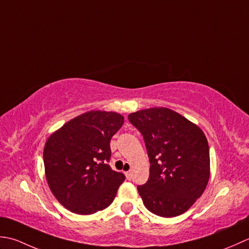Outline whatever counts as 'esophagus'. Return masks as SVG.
Masks as SVG:
<instances>
[{
  "instance_id": "34e87169",
  "label": "esophagus",
  "mask_w": 249,
  "mask_h": 249,
  "mask_svg": "<svg viewBox=\"0 0 249 249\" xmlns=\"http://www.w3.org/2000/svg\"><path fill=\"white\" fill-rule=\"evenodd\" d=\"M125 177H126V178H128V179H131V176H132V174H131V171H128V172H125Z\"/></svg>"
}]
</instances>
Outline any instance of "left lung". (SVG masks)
I'll return each mask as SVG.
<instances>
[{
	"mask_svg": "<svg viewBox=\"0 0 249 249\" xmlns=\"http://www.w3.org/2000/svg\"><path fill=\"white\" fill-rule=\"evenodd\" d=\"M129 121L145 141L149 178L139 194L149 212L175 217L188 211L210 179V147L200 126L166 107L131 113Z\"/></svg>",
	"mask_w": 249,
	"mask_h": 249,
	"instance_id": "obj_1",
	"label": "left lung"
}]
</instances>
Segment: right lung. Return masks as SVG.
<instances>
[{"label":"right lung","instance_id":"right-lung-1","mask_svg":"<svg viewBox=\"0 0 249 249\" xmlns=\"http://www.w3.org/2000/svg\"><path fill=\"white\" fill-rule=\"evenodd\" d=\"M124 123L115 111L90 110L54 131L44 147L45 175L55 199L78 215L114 201L124 175L110 169L109 142Z\"/></svg>","mask_w":249,"mask_h":249}]
</instances>
